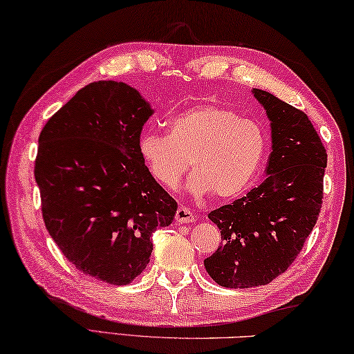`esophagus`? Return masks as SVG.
<instances>
[{"mask_svg": "<svg viewBox=\"0 0 354 354\" xmlns=\"http://www.w3.org/2000/svg\"><path fill=\"white\" fill-rule=\"evenodd\" d=\"M175 221L178 223H190V222H194V216L187 207H179L175 214Z\"/></svg>", "mask_w": 354, "mask_h": 354, "instance_id": "esophagus-1", "label": "esophagus"}]
</instances>
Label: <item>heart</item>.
<instances>
[{
	"mask_svg": "<svg viewBox=\"0 0 354 354\" xmlns=\"http://www.w3.org/2000/svg\"><path fill=\"white\" fill-rule=\"evenodd\" d=\"M266 140L261 127L234 111L201 104L170 117L167 133L146 131L138 152L156 183L175 189L190 167L189 189L216 199L240 196L257 173Z\"/></svg>",
	"mask_w": 354,
	"mask_h": 354,
	"instance_id": "heart-1",
	"label": "heart"
}]
</instances>
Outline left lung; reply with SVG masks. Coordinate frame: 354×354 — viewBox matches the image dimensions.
<instances>
[{"label":"left lung","mask_w":354,"mask_h":354,"mask_svg":"<svg viewBox=\"0 0 354 354\" xmlns=\"http://www.w3.org/2000/svg\"><path fill=\"white\" fill-rule=\"evenodd\" d=\"M270 122L266 179L246 196L208 214L223 243L204 260L230 289L268 284L297 259L319 216L327 153L303 111L252 88Z\"/></svg>","instance_id":"8db88e82"}]
</instances>
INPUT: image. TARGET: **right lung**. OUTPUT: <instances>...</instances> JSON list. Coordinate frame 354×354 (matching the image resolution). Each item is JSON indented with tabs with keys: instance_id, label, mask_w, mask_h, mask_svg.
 I'll list each match as a JSON object with an SVG mask.
<instances>
[{
	"instance_id": "1",
	"label": "right lung",
	"mask_w": 354,
	"mask_h": 354,
	"mask_svg": "<svg viewBox=\"0 0 354 354\" xmlns=\"http://www.w3.org/2000/svg\"><path fill=\"white\" fill-rule=\"evenodd\" d=\"M152 114L135 88L93 82L48 120L37 141L45 227L66 260L99 281L132 283L150 260L153 231L175 219L176 201L138 152Z\"/></svg>"
}]
</instances>
